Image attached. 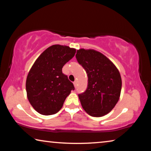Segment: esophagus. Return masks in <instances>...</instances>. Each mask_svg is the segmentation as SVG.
I'll return each instance as SVG.
<instances>
[{"label": "esophagus", "instance_id": "1", "mask_svg": "<svg viewBox=\"0 0 151 151\" xmlns=\"http://www.w3.org/2000/svg\"><path fill=\"white\" fill-rule=\"evenodd\" d=\"M73 84H74V86H75V87H76V85H77V82H76V81H75V82H74V83H73Z\"/></svg>", "mask_w": 151, "mask_h": 151}]
</instances>
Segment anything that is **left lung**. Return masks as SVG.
I'll return each instance as SVG.
<instances>
[{
  "instance_id": "left-lung-1",
  "label": "left lung",
  "mask_w": 151,
  "mask_h": 151,
  "mask_svg": "<svg viewBox=\"0 0 151 151\" xmlns=\"http://www.w3.org/2000/svg\"><path fill=\"white\" fill-rule=\"evenodd\" d=\"M76 58L88 76L87 88L78 94L83 109L92 116H103L119 101L122 81L115 65L102 53L83 48L76 51Z\"/></svg>"
}]
</instances>
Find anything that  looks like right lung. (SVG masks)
<instances>
[{"mask_svg":"<svg viewBox=\"0 0 151 151\" xmlns=\"http://www.w3.org/2000/svg\"><path fill=\"white\" fill-rule=\"evenodd\" d=\"M75 52L76 49L67 46L52 45L39 56L30 68L26 81L27 97L39 113L56 114L70 91L75 90L62 68Z\"/></svg>","mask_w":151,"mask_h":151,"instance_id":"add662e5","label":"right lung"}]
</instances>
